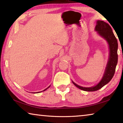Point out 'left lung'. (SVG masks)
Masks as SVG:
<instances>
[{
    "mask_svg": "<svg viewBox=\"0 0 123 123\" xmlns=\"http://www.w3.org/2000/svg\"><path fill=\"white\" fill-rule=\"evenodd\" d=\"M95 30L100 36L103 37L107 42L109 45L110 55L104 76L98 84L91 87H83L79 86L73 81L72 82L76 87L81 90L87 92H93L99 90L105 85L108 84L114 76L116 66L118 62V42L112 31L110 25L102 20H97Z\"/></svg>",
    "mask_w": 123,
    "mask_h": 123,
    "instance_id": "1",
    "label": "left lung"
}]
</instances>
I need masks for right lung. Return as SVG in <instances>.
Listing matches in <instances>:
<instances>
[{"mask_svg":"<svg viewBox=\"0 0 123 123\" xmlns=\"http://www.w3.org/2000/svg\"><path fill=\"white\" fill-rule=\"evenodd\" d=\"M50 86H49V87H48V88H46V89H44V90H43V91H45V90H46V89H48V88H49V87H50ZM38 93H39V92H38Z\"/></svg>","mask_w":123,"mask_h":123,"instance_id":"obj_1","label":"right lung"}]
</instances>
